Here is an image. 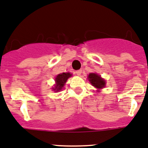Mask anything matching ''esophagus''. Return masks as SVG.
<instances>
[{"label": "esophagus", "mask_w": 148, "mask_h": 148, "mask_svg": "<svg viewBox=\"0 0 148 148\" xmlns=\"http://www.w3.org/2000/svg\"><path fill=\"white\" fill-rule=\"evenodd\" d=\"M82 73V70H78L75 71V73H76L77 75H80Z\"/></svg>", "instance_id": "34e87169"}]
</instances>
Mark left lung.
Masks as SVG:
<instances>
[{"label":"left lung","mask_w":148,"mask_h":148,"mask_svg":"<svg viewBox=\"0 0 148 148\" xmlns=\"http://www.w3.org/2000/svg\"><path fill=\"white\" fill-rule=\"evenodd\" d=\"M88 79L92 84V85L98 89H101L105 87V81L101 78L96 73H90L88 75Z\"/></svg>","instance_id":"1"}]
</instances>
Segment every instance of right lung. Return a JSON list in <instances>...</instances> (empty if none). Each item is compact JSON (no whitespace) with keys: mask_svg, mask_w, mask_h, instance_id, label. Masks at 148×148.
Listing matches in <instances>:
<instances>
[{"mask_svg":"<svg viewBox=\"0 0 148 148\" xmlns=\"http://www.w3.org/2000/svg\"><path fill=\"white\" fill-rule=\"evenodd\" d=\"M72 75L70 73H63L58 74L56 78V86H55L54 90H56V92L60 91L62 90L63 87L65 84L66 82L67 81L68 78H70Z\"/></svg>","mask_w":148,"mask_h":148,"instance_id":"1","label":"right lung"}]
</instances>
